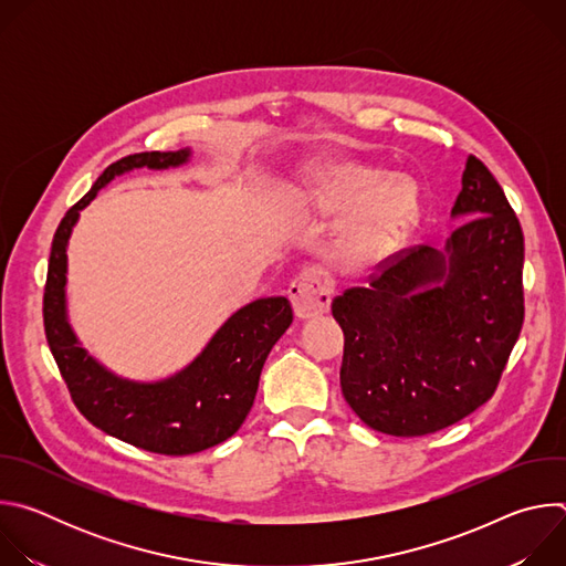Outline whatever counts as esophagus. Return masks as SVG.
<instances>
[{
    "mask_svg": "<svg viewBox=\"0 0 566 566\" xmlns=\"http://www.w3.org/2000/svg\"><path fill=\"white\" fill-rule=\"evenodd\" d=\"M332 286L327 277L315 269L302 271L289 286V297L297 317H317L329 311Z\"/></svg>",
    "mask_w": 566,
    "mask_h": 566,
    "instance_id": "obj_1",
    "label": "esophagus"
}]
</instances>
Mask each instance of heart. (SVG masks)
Wrapping results in <instances>:
<instances>
[{"mask_svg":"<svg viewBox=\"0 0 566 566\" xmlns=\"http://www.w3.org/2000/svg\"><path fill=\"white\" fill-rule=\"evenodd\" d=\"M315 197L329 212L355 208L338 244V260L352 269H367L387 260L415 228L421 212L415 181L382 177L380 170L352 164L319 172Z\"/></svg>","mask_w":566,"mask_h":566,"instance_id":"1","label":"heart"}]
</instances>
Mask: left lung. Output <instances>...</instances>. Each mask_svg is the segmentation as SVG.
I'll return each mask as SVG.
<instances>
[{"instance_id": "8db88e82", "label": "left lung", "mask_w": 566, "mask_h": 566, "mask_svg": "<svg viewBox=\"0 0 566 566\" xmlns=\"http://www.w3.org/2000/svg\"><path fill=\"white\" fill-rule=\"evenodd\" d=\"M446 247L400 251L338 295L340 387L371 430L423 437L486 402L524 322V234L491 170L468 156Z\"/></svg>"}]
</instances>
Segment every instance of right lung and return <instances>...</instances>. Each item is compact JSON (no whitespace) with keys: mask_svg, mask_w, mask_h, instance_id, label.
<instances>
[{"mask_svg":"<svg viewBox=\"0 0 566 566\" xmlns=\"http://www.w3.org/2000/svg\"><path fill=\"white\" fill-rule=\"evenodd\" d=\"M190 160L179 151H140L112 164L60 221L44 286V332L60 374L83 417L129 446L156 454H195L232 437L249 417L262 367L293 322L286 297H260L234 311L201 354L175 376L129 380L87 354L66 317V247L80 210L109 181L136 168L168 170Z\"/></svg>","mask_w":566,"mask_h":566,"instance_id":"obj_1","label":"right lung"}]
</instances>
